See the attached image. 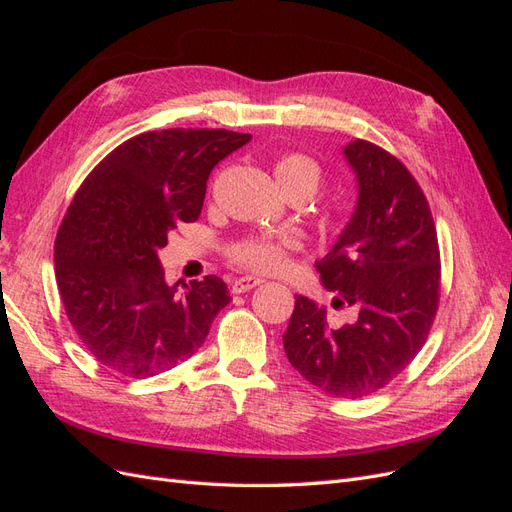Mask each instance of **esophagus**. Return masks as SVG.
<instances>
[{
	"label": "esophagus",
	"mask_w": 512,
	"mask_h": 512,
	"mask_svg": "<svg viewBox=\"0 0 512 512\" xmlns=\"http://www.w3.org/2000/svg\"><path fill=\"white\" fill-rule=\"evenodd\" d=\"M262 284V280L260 277H252V275H243V277H237L235 282H232V292H237V294H241V292H247V290H252V288H256V286H260Z\"/></svg>",
	"instance_id": "34e87169"
}]
</instances>
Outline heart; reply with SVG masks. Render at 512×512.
Here are the masks:
<instances>
[{
    "instance_id": "1",
    "label": "heart",
    "mask_w": 512,
    "mask_h": 512,
    "mask_svg": "<svg viewBox=\"0 0 512 512\" xmlns=\"http://www.w3.org/2000/svg\"><path fill=\"white\" fill-rule=\"evenodd\" d=\"M273 175L288 198H312L322 181V168L303 153H284L273 164ZM299 243L290 237H252L237 243L230 258L254 271H282Z\"/></svg>"
}]
</instances>
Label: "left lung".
<instances>
[{
    "instance_id": "8db88e82",
    "label": "left lung",
    "mask_w": 512,
    "mask_h": 512,
    "mask_svg": "<svg viewBox=\"0 0 512 512\" xmlns=\"http://www.w3.org/2000/svg\"><path fill=\"white\" fill-rule=\"evenodd\" d=\"M356 207L329 254L320 282L354 320L333 327L312 299L297 297L282 335L290 365L333 397L359 399L404 371L436 316L440 250L423 190L389 151L350 141Z\"/></svg>"
}]
</instances>
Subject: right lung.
<instances>
[{
    "label": "right lung",
    "mask_w": 512,
    "mask_h": 512,
    "mask_svg": "<svg viewBox=\"0 0 512 512\" xmlns=\"http://www.w3.org/2000/svg\"><path fill=\"white\" fill-rule=\"evenodd\" d=\"M228 130H160L119 145L74 194L55 241L68 320L106 369L147 378L188 361L230 303L215 275L164 280L168 232L198 220L213 166L250 143Z\"/></svg>",
    "instance_id": "add662e5"
}]
</instances>
